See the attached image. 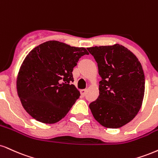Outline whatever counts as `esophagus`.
I'll return each mask as SVG.
<instances>
[{"instance_id":"esophagus-1","label":"esophagus","mask_w":158,"mask_h":158,"mask_svg":"<svg viewBox=\"0 0 158 158\" xmlns=\"http://www.w3.org/2000/svg\"><path fill=\"white\" fill-rule=\"evenodd\" d=\"M86 93H87L86 90H80V94L82 96H85V95H86Z\"/></svg>"}]
</instances>
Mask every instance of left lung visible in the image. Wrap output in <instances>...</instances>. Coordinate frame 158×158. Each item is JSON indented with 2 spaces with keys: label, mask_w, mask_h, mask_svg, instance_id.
Listing matches in <instances>:
<instances>
[{
  "label": "left lung",
  "mask_w": 158,
  "mask_h": 158,
  "mask_svg": "<svg viewBox=\"0 0 158 158\" xmlns=\"http://www.w3.org/2000/svg\"><path fill=\"white\" fill-rule=\"evenodd\" d=\"M98 64L99 96L89 107L96 121L119 128L138 114L144 96L145 77L141 64L121 45L87 48Z\"/></svg>",
  "instance_id": "obj_1"
}]
</instances>
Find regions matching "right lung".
Wrapping results in <instances>:
<instances>
[{"mask_svg": "<svg viewBox=\"0 0 158 158\" xmlns=\"http://www.w3.org/2000/svg\"><path fill=\"white\" fill-rule=\"evenodd\" d=\"M85 48L48 41L36 47L23 62L17 89L23 107L40 122L54 123L66 115L80 96L73 82V68Z\"/></svg>", "mask_w": 158, "mask_h": 158, "instance_id": "obj_1", "label": "right lung"}]
</instances>
